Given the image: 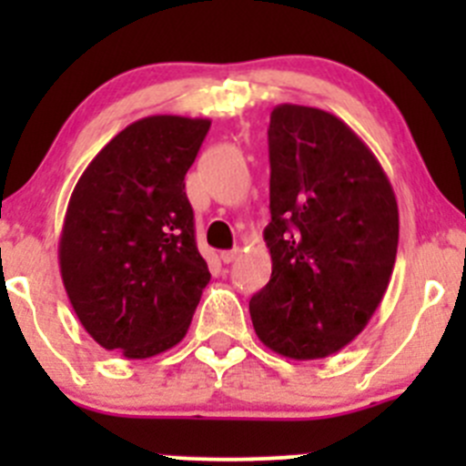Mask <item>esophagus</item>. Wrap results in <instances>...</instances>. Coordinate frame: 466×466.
<instances>
[{
  "label": "esophagus",
  "mask_w": 466,
  "mask_h": 466,
  "mask_svg": "<svg viewBox=\"0 0 466 466\" xmlns=\"http://www.w3.org/2000/svg\"><path fill=\"white\" fill-rule=\"evenodd\" d=\"M238 255H241V250H237V248H234V250H225V252H220V261L232 263V261H237Z\"/></svg>",
  "instance_id": "34e87169"
}]
</instances>
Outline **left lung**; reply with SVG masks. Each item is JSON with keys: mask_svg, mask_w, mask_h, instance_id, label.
Returning <instances> with one entry per match:
<instances>
[{"mask_svg": "<svg viewBox=\"0 0 466 466\" xmlns=\"http://www.w3.org/2000/svg\"><path fill=\"white\" fill-rule=\"evenodd\" d=\"M272 275L250 299L268 350L316 360L350 345L379 309L399 243V207L383 167L342 119L281 103L270 112Z\"/></svg>", "mask_w": 466, "mask_h": 466, "instance_id": "8db88e82", "label": "left lung"}]
</instances>
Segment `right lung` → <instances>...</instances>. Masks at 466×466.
<instances>
[{
    "label": "right lung",
    "mask_w": 466,
    "mask_h": 466,
    "mask_svg": "<svg viewBox=\"0 0 466 466\" xmlns=\"http://www.w3.org/2000/svg\"><path fill=\"white\" fill-rule=\"evenodd\" d=\"M209 119L153 115L126 126L87 164L58 241L65 290L107 351L150 359L187 336L209 284L185 176Z\"/></svg>",
    "instance_id": "obj_1"
}]
</instances>
